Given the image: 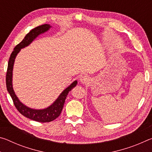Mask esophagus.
Masks as SVG:
<instances>
[{"label":"esophagus","mask_w":152,"mask_h":152,"mask_svg":"<svg viewBox=\"0 0 152 152\" xmlns=\"http://www.w3.org/2000/svg\"><path fill=\"white\" fill-rule=\"evenodd\" d=\"M80 82H82V84H86L87 82H89L90 79H89V77L88 76H86V75H84L80 77Z\"/></svg>","instance_id":"1"}]
</instances>
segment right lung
Here are the masks:
<instances>
[{
  "mask_svg": "<svg viewBox=\"0 0 152 152\" xmlns=\"http://www.w3.org/2000/svg\"><path fill=\"white\" fill-rule=\"evenodd\" d=\"M51 27V26L50 25L44 24L34 28L25 35V38L22 40L21 42L15 46L13 51L11 53V57L9 58L6 75V84L7 91L11 95L17 109L23 116L29 118L31 120L35 121L42 123L52 121L60 116L64 107L67 95L72 89L74 88V87L76 86L78 82H77V80L74 81L70 86L67 87L65 90H64L59 95L57 99L50 106L43 109H34L28 107L26 105L23 104L18 99L17 95L15 94L13 88H12V70H13L15 60L20 50L30 45L36 37H37L38 36L42 34V33L48 31Z\"/></svg>",
  "mask_w": 152,
  "mask_h": 152,
  "instance_id": "1",
  "label": "right lung"
}]
</instances>
